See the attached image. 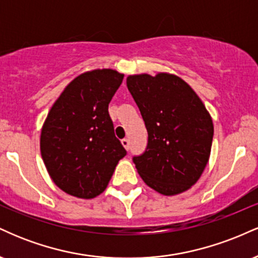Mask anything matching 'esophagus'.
<instances>
[{
    "mask_svg": "<svg viewBox=\"0 0 258 258\" xmlns=\"http://www.w3.org/2000/svg\"><path fill=\"white\" fill-rule=\"evenodd\" d=\"M121 143H122V146L125 147L126 150L130 149V139L128 138H123L121 139Z\"/></svg>",
    "mask_w": 258,
    "mask_h": 258,
    "instance_id": "obj_1",
    "label": "esophagus"
}]
</instances>
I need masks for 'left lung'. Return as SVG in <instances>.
<instances>
[{
	"label": "left lung",
	"mask_w": 258,
	"mask_h": 258,
	"mask_svg": "<svg viewBox=\"0 0 258 258\" xmlns=\"http://www.w3.org/2000/svg\"><path fill=\"white\" fill-rule=\"evenodd\" d=\"M148 131L143 154L133 156L147 185L164 195L185 191L197 183L211 153L214 123L198 94L171 74L127 78Z\"/></svg>",
	"instance_id": "1"
}]
</instances>
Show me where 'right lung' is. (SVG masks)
Listing matches in <instances>:
<instances>
[{
    "mask_svg": "<svg viewBox=\"0 0 258 258\" xmlns=\"http://www.w3.org/2000/svg\"><path fill=\"white\" fill-rule=\"evenodd\" d=\"M123 74L97 69L79 75L61 92L41 131V155L55 185L81 199L104 191L126 155L115 137L108 106Z\"/></svg>",
    "mask_w": 258,
    "mask_h": 258,
    "instance_id": "obj_1",
    "label": "right lung"
}]
</instances>
